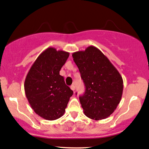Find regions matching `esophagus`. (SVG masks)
Listing matches in <instances>:
<instances>
[{
	"label": "esophagus",
	"mask_w": 149,
	"mask_h": 149,
	"mask_svg": "<svg viewBox=\"0 0 149 149\" xmlns=\"http://www.w3.org/2000/svg\"><path fill=\"white\" fill-rule=\"evenodd\" d=\"M70 88H71V90H72V91H75V88H76V87H75V86L73 85H73L70 86Z\"/></svg>",
	"instance_id": "obj_1"
}]
</instances>
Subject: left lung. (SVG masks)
I'll return each mask as SVG.
<instances>
[{"instance_id":"left-lung-1","label":"left lung","mask_w":149,"mask_h":149,"mask_svg":"<svg viewBox=\"0 0 149 149\" xmlns=\"http://www.w3.org/2000/svg\"><path fill=\"white\" fill-rule=\"evenodd\" d=\"M72 56L86 86L84 94L79 97L84 114L96 120L108 118L121 99L123 81L119 72L95 46Z\"/></svg>"}]
</instances>
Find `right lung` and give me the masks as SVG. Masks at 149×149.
<instances>
[{
    "label": "right lung",
    "mask_w": 149,
    "mask_h": 149,
    "mask_svg": "<svg viewBox=\"0 0 149 149\" xmlns=\"http://www.w3.org/2000/svg\"><path fill=\"white\" fill-rule=\"evenodd\" d=\"M68 56V52L48 48L39 55L25 80V93L31 108L46 120L61 117L73 95L60 75Z\"/></svg>",
    "instance_id": "right-lung-1"
}]
</instances>
